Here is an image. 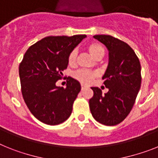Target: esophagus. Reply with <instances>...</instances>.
<instances>
[{"label": "esophagus", "instance_id": "obj_1", "mask_svg": "<svg viewBox=\"0 0 158 158\" xmlns=\"http://www.w3.org/2000/svg\"><path fill=\"white\" fill-rule=\"evenodd\" d=\"M85 87V85L82 84V85H81V89H84Z\"/></svg>", "mask_w": 158, "mask_h": 158}]
</instances>
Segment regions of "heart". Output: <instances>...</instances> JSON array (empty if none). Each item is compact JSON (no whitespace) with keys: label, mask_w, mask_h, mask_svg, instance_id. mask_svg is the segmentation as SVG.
Listing matches in <instances>:
<instances>
[{"label":"heart","mask_w":158,"mask_h":158,"mask_svg":"<svg viewBox=\"0 0 158 158\" xmlns=\"http://www.w3.org/2000/svg\"><path fill=\"white\" fill-rule=\"evenodd\" d=\"M87 50L89 54L96 60H100L105 55V48L103 45L97 42H93L87 45ZM77 52L73 50L68 56V63L70 66H74L77 63ZM98 73L96 72L88 71V70H79L74 73V77L80 81L82 83H90L95 77H98Z\"/></svg>","instance_id":"b5f03b06"}]
</instances>
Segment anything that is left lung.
<instances>
[{"mask_svg":"<svg viewBox=\"0 0 158 158\" xmlns=\"http://www.w3.org/2000/svg\"><path fill=\"white\" fill-rule=\"evenodd\" d=\"M109 52V64L102 77L109 89L102 94L98 87H91L94 96L89 103L95 120L106 126L118 124L128 115L141 85V67L133 49L110 35H94Z\"/></svg>","mask_w":158,"mask_h":158,"instance_id":"1","label":"left lung"}]
</instances>
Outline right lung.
<instances>
[{
    "label": "right lung",
    "mask_w": 158,
    "mask_h": 158,
    "mask_svg": "<svg viewBox=\"0 0 158 158\" xmlns=\"http://www.w3.org/2000/svg\"><path fill=\"white\" fill-rule=\"evenodd\" d=\"M85 35L48 36L30 47L19 65L23 99L35 118L48 125L69 118L81 90L79 81L69 77L66 88L56 82L68 67V56Z\"/></svg>",
    "instance_id": "obj_1"
}]
</instances>
